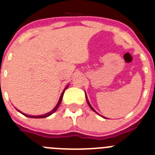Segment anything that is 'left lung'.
I'll list each match as a JSON object with an SVG mask.
<instances>
[{"label":"left lung","instance_id":"8db88e82","mask_svg":"<svg viewBox=\"0 0 155 155\" xmlns=\"http://www.w3.org/2000/svg\"><path fill=\"white\" fill-rule=\"evenodd\" d=\"M85 96H86V100H87V104H88V105H89V107H91V109H92V110H94V112H96V110H94V108H93V107H92V106H91V104H90V103H89V101H88V99H87V95L85 94ZM96 113H97V112H96Z\"/></svg>","mask_w":155,"mask_h":155}]
</instances>
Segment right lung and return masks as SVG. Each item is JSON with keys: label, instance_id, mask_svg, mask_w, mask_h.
<instances>
[{"label": "right lung", "instance_id": "right-lung-1", "mask_svg": "<svg viewBox=\"0 0 155 155\" xmlns=\"http://www.w3.org/2000/svg\"><path fill=\"white\" fill-rule=\"evenodd\" d=\"M68 86H67L66 87H65V88H64V90L63 91V92H62L60 98H59V101H58V104H57V105L55 106V107H54V108L53 110H51V111L48 112V113H47V114H43V115H37V116H32V115H28V114H24V113H22V112H21V111H20L19 110H18V111L20 112V113H21V114H24V115H25V116H27V117H32V118H44V117H48V116H50V115H51V114H53L54 112H55V111H56V110H57V109L58 108V107H59V105H60V104H61V101H62V98H63V95H64V91H65V89H67V88H68Z\"/></svg>", "mask_w": 155, "mask_h": 155}]
</instances>
